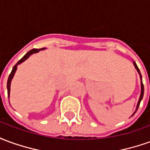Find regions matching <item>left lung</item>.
<instances>
[{
    "mask_svg": "<svg viewBox=\"0 0 150 150\" xmlns=\"http://www.w3.org/2000/svg\"><path fill=\"white\" fill-rule=\"evenodd\" d=\"M133 65H134L136 70L137 71L139 75H140V79H141V95H140V97H139V100H138V102H137V108H136L135 112L132 113V115L131 116H133V115H134V114L136 113V112H137V110L138 109L139 105H140V103H141V101H142V98H143V96H144V85H143V83H142V75H141L140 70H139V68L137 67V64H136V62H134V61H133Z\"/></svg>",
    "mask_w": 150,
    "mask_h": 150,
    "instance_id": "8db88e82",
    "label": "left lung"
}]
</instances>
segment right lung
<instances>
[{
	"mask_svg": "<svg viewBox=\"0 0 150 150\" xmlns=\"http://www.w3.org/2000/svg\"><path fill=\"white\" fill-rule=\"evenodd\" d=\"M46 48H42V49H32L30 51H28L25 54L23 57H22V59H21L19 61H18L17 63H16V65L13 67V70H12L11 73H10V75L8 76V81H7V91H8V97L9 98V96H10V86H11V81L13 78V76L15 75V72L17 71V69H18V66L19 64H21L23 62H25L26 59L30 57V55H32L33 54H36V53L39 52L40 50H45Z\"/></svg>",
	"mask_w": 150,
	"mask_h": 150,
	"instance_id": "obj_1",
	"label": "right lung"
}]
</instances>
